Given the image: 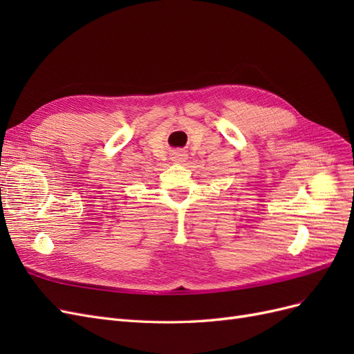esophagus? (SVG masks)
I'll return each mask as SVG.
<instances>
[{"mask_svg":"<svg viewBox=\"0 0 354 354\" xmlns=\"http://www.w3.org/2000/svg\"><path fill=\"white\" fill-rule=\"evenodd\" d=\"M174 158H176V160H178V162H183V160L186 159V155L181 153V152H177Z\"/></svg>","mask_w":354,"mask_h":354,"instance_id":"34e87169","label":"esophagus"}]
</instances>
